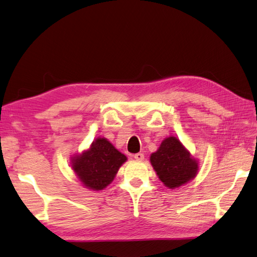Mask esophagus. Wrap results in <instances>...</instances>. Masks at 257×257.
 I'll return each instance as SVG.
<instances>
[{
	"label": "esophagus",
	"mask_w": 257,
	"mask_h": 257,
	"mask_svg": "<svg viewBox=\"0 0 257 257\" xmlns=\"http://www.w3.org/2000/svg\"><path fill=\"white\" fill-rule=\"evenodd\" d=\"M134 158H135L136 160H137V161H143V160H144V155L141 154V153H139V154L134 155Z\"/></svg>",
	"instance_id": "esophagus-1"
}]
</instances>
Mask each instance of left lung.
<instances>
[{"label": "left lung", "mask_w": 257, "mask_h": 257, "mask_svg": "<svg viewBox=\"0 0 257 257\" xmlns=\"http://www.w3.org/2000/svg\"><path fill=\"white\" fill-rule=\"evenodd\" d=\"M150 163L161 182L169 189L188 184L198 173V161L176 137L166 138L156 153L150 155Z\"/></svg>", "instance_id": "left-lung-1"}]
</instances>
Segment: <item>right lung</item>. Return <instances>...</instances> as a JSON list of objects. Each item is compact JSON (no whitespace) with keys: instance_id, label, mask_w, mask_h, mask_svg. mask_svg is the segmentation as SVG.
I'll return each instance as SVG.
<instances>
[{"instance_id":"1","label":"right lung","mask_w":257,"mask_h":257,"mask_svg":"<svg viewBox=\"0 0 257 257\" xmlns=\"http://www.w3.org/2000/svg\"><path fill=\"white\" fill-rule=\"evenodd\" d=\"M127 158L105 138H97L82 154L71 158V169L82 185L100 191L109 186Z\"/></svg>"}]
</instances>
